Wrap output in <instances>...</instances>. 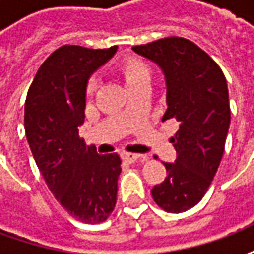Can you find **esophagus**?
Segmentation results:
<instances>
[{"instance_id":"esophagus-1","label":"esophagus","mask_w":254,"mask_h":254,"mask_svg":"<svg viewBox=\"0 0 254 254\" xmlns=\"http://www.w3.org/2000/svg\"><path fill=\"white\" fill-rule=\"evenodd\" d=\"M121 158L125 160V162H127V163H134L136 160L141 159L143 156L138 154H132V152H122Z\"/></svg>"}]
</instances>
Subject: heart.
Returning a JSON list of instances; mask_svg holds the SVG:
<instances>
[{
	"instance_id": "1",
	"label": "heart",
	"mask_w": 254,
	"mask_h": 254,
	"mask_svg": "<svg viewBox=\"0 0 254 254\" xmlns=\"http://www.w3.org/2000/svg\"><path fill=\"white\" fill-rule=\"evenodd\" d=\"M117 69L124 77L127 87L138 83H144V81H149V77H151L148 65L136 57H127L121 60L117 65ZM96 87H98V81L95 78H91L87 84V94H92Z\"/></svg>"
}]
</instances>
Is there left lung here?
Segmentation results:
<instances>
[{
	"label": "left lung",
	"instance_id": "1",
	"mask_svg": "<svg viewBox=\"0 0 254 254\" xmlns=\"http://www.w3.org/2000/svg\"><path fill=\"white\" fill-rule=\"evenodd\" d=\"M133 52L162 69L167 103L162 121L180 125L171 137L176 162L163 163L167 177L151 194L166 212H185L207 193L223 156L230 127L226 77L207 53L185 38H165Z\"/></svg>",
	"mask_w": 254,
	"mask_h": 254
}]
</instances>
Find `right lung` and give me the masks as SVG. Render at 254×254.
Here are the masks:
<instances>
[{"instance_id":"1","label":"right lung","mask_w":254,"mask_h":254,"mask_svg":"<svg viewBox=\"0 0 254 254\" xmlns=\"http://www.w3.org/2000/svg\"><path fill=\"white\" fill-rule=\"evenodd\" d=\"M116 52L61 46L38 69L25 99V136L36 166L57 201L83 223L105 222L117 202L120 156L99 155L78 136L89 76Z\"/></svg>"}]
</instances>
